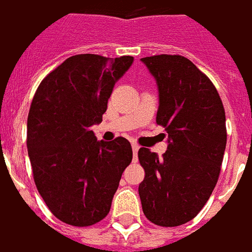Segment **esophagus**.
<instances>
[{"label":"esophagus","mask_w":252,"mask_h":252,"mask_svg":"<svg viewBox=\"0 0 252 252\" xmlns=\"http://www.w3.org/2000/svg\"><path fill=\"white\" fill-rule=\"evenodd\" d=\"M131 147H132V154H134V161H136L138 160V151L140 147H139L136 143H132Z\"/></svg>","instance_id":"1"}]
</instances>
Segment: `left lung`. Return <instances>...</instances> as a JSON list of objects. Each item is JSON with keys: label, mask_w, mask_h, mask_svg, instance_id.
Returning <instances> with one entry per match:
<instances>
[{"label": "left lung", "mask_w": 252, "mask_h": 252, "mask_svg": "<svg viewBox=\"0 0 252 252\" xmlns=\"http://www.w3.org/2000/svg\"><path fill=\"white\" fill-rule=\"evenodd\" d=\"M156 80V122L168 132V150L158 155L140 148L146 177L139 185L143 212L160 226H178L198 215L216 186L226 126L219 92L196 66L182 56L142 58Z\"/></svg>", "instance_id": "left-lung-1"}]
</instances>
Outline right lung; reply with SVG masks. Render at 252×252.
<instances>
[{
    "mask_svg": "<svg viewBox=\"0 0 252 252\" xmlns=\"http://www.w3.org/2000/svg\"><path fill=\"white\" fill-rule=\"evenodd\" d=\"M134 57L76 54L40 83L27 120V148L36 187L50 212L74 226L109 213L122 173L132 160L130 142L97 140L114 84Z\"/></svg>",
    "mask_w": 252,
    "mask_h": 252,
    "instance_id": "obj_1",
    "label": "right lung"
}]
</instances>
